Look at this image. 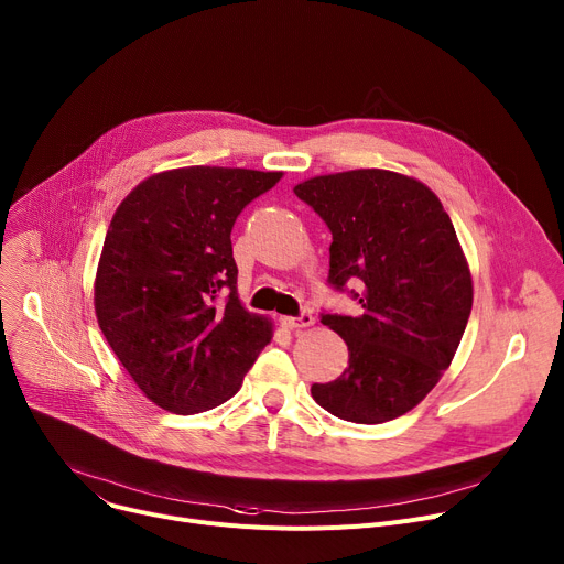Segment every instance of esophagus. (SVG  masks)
Returning a JSON list of instances; mask_svg holds the SVG:
<instances>
[{
    "label": "esophagus",
    "instance_id": "1",
    "mask_svg": "<svg viewBox=\"0 0 564 564\" xmlns=\"http://www.w3.org/2000/svg\"><path fill=\"white\" fill-rule=\"evenodd\" d=\"M313 315L311 313H302L299 317H281V324L285 326V328H290V330H294V328H306V326H313Z\"/></svg>",
    "mask_w": 564,
    "mask_h": 564
}]
</instances>
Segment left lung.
I'll use <instances>...</instances> for the list:
<instances>
[{"instance_id":"8db88e82","label":"left lung","mask_w":564,"mask_h":564,"mask_svg":"<svg viewBox=\"0 0 564 564\" xmlns=\"http://www.w3.org/2000/svg\"><path fill=\"white\" fill-rule=\"evenodd\" d=\"M333 236L328 281L354 292L358 317L322 315L349 347V367L313 399L330 415L383 424L405 415L452 365L471 313V272L452 217L422 181L349 170L294 185Z\"/></svg>"}]
</instances>
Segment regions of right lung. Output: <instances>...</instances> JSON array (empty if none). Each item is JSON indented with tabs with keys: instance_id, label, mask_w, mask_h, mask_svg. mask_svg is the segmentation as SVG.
Masks as SVG:
<instances>
[{
	"instance_id": "right-lung-1",
	"label": "right lung",
	"mask_w": 564,
	"mask_h": 564,
	"mask_svg": "<svg viewBox=\"0 0 564 564\" xmlns=\"http://www.w3.org/2000/svg\"><path fill=\"white\" fill-rule=\"evenodd\" d=\"M283 172L193 165L140 181L110 219L95 315L142 394L176 415L231 399L274 324L238 296L231 229Z\"/></svg>"
}]
</instances>
